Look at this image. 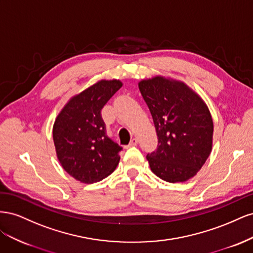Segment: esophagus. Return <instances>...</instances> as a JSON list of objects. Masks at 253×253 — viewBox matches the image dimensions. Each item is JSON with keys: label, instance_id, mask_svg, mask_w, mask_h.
I'll return each mask as SVG.
<instances>
[{"label": "esophagus", "instance_id": "esophagus-1", "mask_svg": "<svg viewBox=\"0 0 253 253\" xmlns=\"http://www.w3.org/2000/svg\"><path fill=\"white\" fill-rule=\"evenodd\" d=\"M137 143H138V140H137L136 138H133V139H131V141H129L128 147H129V148H131V147H135V145H137Z\"/></svg>", "mask_w": 253, "mask_h": 253}]
</instances>
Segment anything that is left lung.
Returning a JSON list of instances; mask_svg holds the SVG:
<instances>
[{
  "mask_svg": "<svg viewBox=\"0 0 253 253\" xmlns=\"http://www.w3.org/2000/svg\"><path fill=\"white\" fill-rule=\"evenodd\" d=\"M138 87L158 138L156 151L147 155L152 172L168 182L192 178L212 150L208 106L186 83L163 76L141 80Z\"/></svg>",
  "mask_w": 253,
  "mask_h": 253,
  "instance_id": "1",
  "label": "left lung"
}]
</instances>
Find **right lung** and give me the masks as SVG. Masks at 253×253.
Here are the masks:
<instances>
[{
  "label": "right lung",
  "instance_id": "add662e5",
  "mask_svg": "<svg viewBox=\"0 0 253 253\" xmlns=\"http://www.w3.org/2000/svg\"><path fill=\"white\" fill-rule=\"evenodd\" d=\"M122 86L120 80H100L70 99L52 127L57 157L75 179L93 183L114 172L121 147L105 134L101 110Z\"/></svg>",
  "mask_w": 253,
  "mask_h": 253
}]
</instances>
